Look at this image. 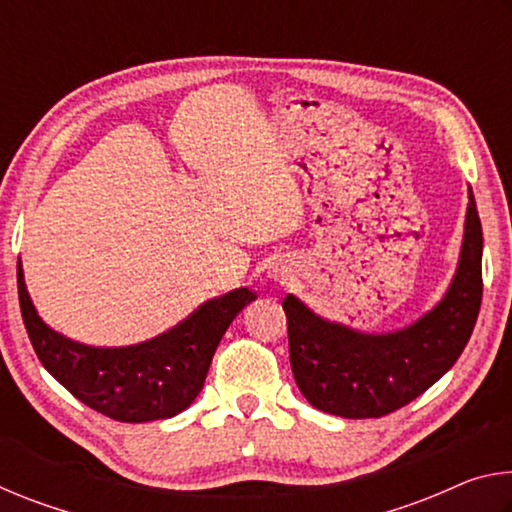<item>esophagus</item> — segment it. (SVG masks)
<instances>
[{"mask_svg": "<svg viewBox=\"0 0 512 512\" xmlns=\"http://www.w3.org/2000/svg\"><path fill=\"white\" fill-rule=\"evenodd\" d=\"M273 277H275V280H280V277H284V268H275Z\"/></svg>", "mask_w": 512, "mask_h": 512, "instance_id": "esophagus-1", "label": "esophagus"}]
</instances>
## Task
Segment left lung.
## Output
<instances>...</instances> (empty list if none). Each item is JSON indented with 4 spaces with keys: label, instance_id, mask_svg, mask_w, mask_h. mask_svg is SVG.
Returning <instances> with one entry per match:
<instances>
[{
    "label": "left lung",
    "instance_id": "obj_1",
    "mask_svg": "<svg viewBox=\"0 0 512 512\" xmlns=\"http://www.w3.org/2000/svg\"><path fill=\"white\" fill-rule=\"evenodd\" d=\"M461 257L445 296L397 332L368 334L284 298L289 357L300 393L318 411L341 418H381L413 402L461 357L479 316L483 232L472 187Z\"/></svg>",
    "mask_w": 512,
    "mask_h": 512
}]
</instances>
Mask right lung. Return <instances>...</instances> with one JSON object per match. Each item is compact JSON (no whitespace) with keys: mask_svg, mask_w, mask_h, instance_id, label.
<instances>
[{"mask_svg":"<svg viewBox=\"0 0 512 512\" xmlns=\"http://www.w3.org/2000/svg\"><path fill=\"white\" fill-rule=\"evenodd\" d=\"M24 327L42 366L76 400L119 422L167 420L183 413L205 384L225 329L257 298L248 287L207 300L192 316L151 341L94 348L51 329L38 316L17 262Z\"/></svg>","mask_w":512,"mask_h":512,"instance_id":"right-lung-1","label":"right lung"}]
</instances>
